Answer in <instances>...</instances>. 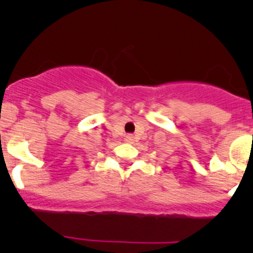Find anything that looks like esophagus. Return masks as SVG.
<instances>
[{"mask_svg":"<svg viewBox=\"0 0 253 253\" xmlns=\"http://www.w3.org/2000/svg\"><path fill=\"white\" fill-rule=\"evenodd\" d=\"M125 141H126L127 143H133L134 141V136L132 133H128L126 134V137H125Z\"/></svg>","mask_w":253,"mask_h":253,"instance_id":"1","label":"esophagus"}]
</instances>
